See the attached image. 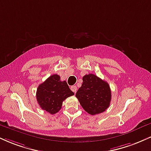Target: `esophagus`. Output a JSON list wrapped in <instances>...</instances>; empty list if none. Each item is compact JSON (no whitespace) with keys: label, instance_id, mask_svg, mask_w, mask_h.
<instances>
[{"label":"esophagus","instance_id":"obj_1","mask_svg":"<svg viewBox=\"0 0 151 151\" xmlns=\"http://www.w3.org/2000/svg\"><path fill=\"white\" fill-rule=\"evenodd\" d=\"M71 90H72L73 92H74V93H76V91H77V86H71Z\"/></svg>","mask_w":151,"mask_h":151}]
</instances>
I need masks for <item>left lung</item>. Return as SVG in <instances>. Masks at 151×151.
<instances>
[{
  "label": "left lung",
  "mask_w": 151,
  "mask_h": 151,
  "mask_svg": "<svg viewBox=\"0 0 151 151\" xmlns=\"http://www.w3.org/2000/svg\"><path fill=\"white\" fill-rule=\"evenodd\" d=\"M82 79V85L76 93V97L83 110L91 115L105 111L111 101L108 83L93 74H86Z\"/></svg>",
  "instance_id": "1"
}]
</instances>
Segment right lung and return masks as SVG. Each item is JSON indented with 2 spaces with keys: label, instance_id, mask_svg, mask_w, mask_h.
Wrapping results in <instances>:
<instances>
[{
  "label": "right lung",
  "instance_id": "1",
  "mask_svg": "<svg viewBox=\"0 0 151 151\" xmlns=\"http://www.w3.org/2000/svg\"><path fill=\"white\" fill-rule=\"evenodd\" d=\"M74 94L66 81H62L59 75L53 74L38 86L36 99L41 109L53 115L60 111L63 101Z\"/></svg>",
  "mask_w": 151,
  "mask_h": 151
}]
</instances>
